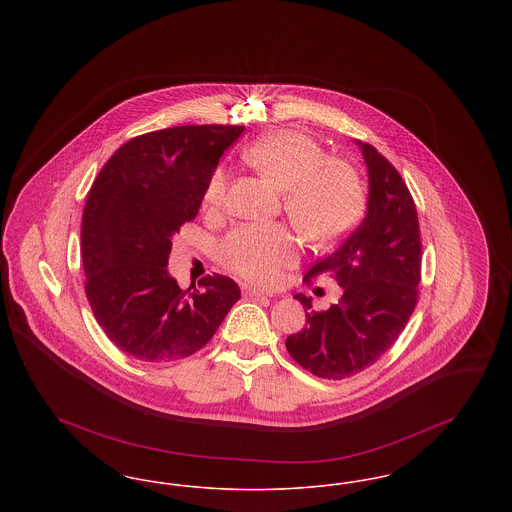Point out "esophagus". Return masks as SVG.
Returning <instances> with one entry per match:
<instances>
[{"label":"esophagus","mask_w":512,"mask_h":512,"mask_svg":"<svg viewBox=\"0 0 512 512\" xmlns=\"http://www.w3.org/2000/svg\"><path fill=\"white\" fill-rule=\"evenodd\" d=\"M245 295H249V297H265V295H270V293L265 292V290H259V288H245Z\"/></svg>","instance_id":"esophagus-1"}]
</instances>
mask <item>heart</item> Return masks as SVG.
<instances>
[{"label":"heart","instance_id":"heart-1","mask_svg":"<svg viewBox=\"0 0 512 512\" xmlns=\"http://www.w3.org/2000/svg\"><path fill=\"white\" fill-rule=\"evenodd\" d=\"M244 159L284 192L293 224L313 244H330L349 232L365 209L363 184L345 161L326 157L311 136L278 130L245 147ZM228 171L215 169L207 180L203 203H224ZM220 259L245 280L274 284L297 259V240L284 224H245L220 245Z\"/></svg>","mask_w":512,"mask_h":512}]
</instances>
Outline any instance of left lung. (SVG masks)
Masks as SVG:
<instances>
[{
  "instance_id": "8db88e82",
  "label": "left lung",
  "mask_w": 512,
  "mask_h": 512,
  "mask_svg": "<svg viewBox=\"0 0 512 512\" xmlns=\"http://www.w3.org/2000/svg\"><path fill=\"white\" fill-rule=\"evenodd\" d=\"M355 144L368 172L365 219L305 274V280L334 278L340 303L307 313L313 299L297 293L307 326L286 340L295 363L328 380L353 376L390 349L413 315L420 282L422 245L413 197L386 157L361 140Z\"/></svg>"
}]
</instances>
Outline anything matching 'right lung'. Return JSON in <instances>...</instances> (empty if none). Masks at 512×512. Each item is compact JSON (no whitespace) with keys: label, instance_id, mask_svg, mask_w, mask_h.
Masks as SVG:
<instances>
[{"label":"right lung","instance_id":"add662e5","mask_svg":"<svg viewBox=\"0 0 512 512\" xmlns=\"http://www.w3.org/2000/svg\"><path fill=\"white\" fill-rule=\"evenodd\" d=\"M244 126H174L138 136L105 163L82 217V265L94 317L126 355L167 363L194 355L240 299L228 276L180 290L172 236L194 220L209 176Z\"/></svg>","mask_w":512,"mask_h":512}]
</instances>
